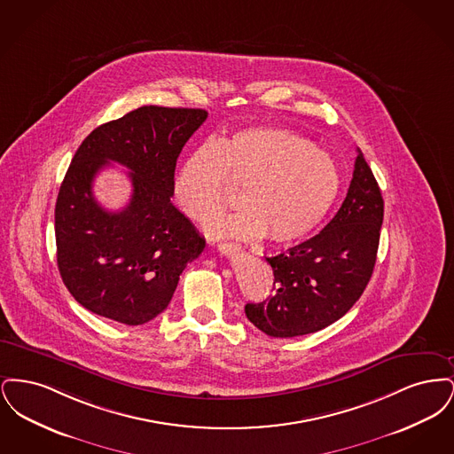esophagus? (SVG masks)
<instances>
[{"label":"esophagus","mask_w":454,"mask_h":454,"mask_svg":"<svg viewBox=\"0 0 454 454\" xmlns=\"http://www.w3.org/2000/svg\"><path fill=\"white\" fill-rule=\"evenodd\" d=\"M241 250L239 243H219V252L223 255H231V254H238Z\"/></svg>","instance_id":"obj_1"}]
</instances>
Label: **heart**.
Wrapping results in <instances>:
<instances>
[{
	"label": "heart",
	"instance_id": "1",
	"mask_svg": "<svg viewBox=\"0 0 454 454\" xmlns=\"http://www.w3.org/2000/svg\"><path fill=\"white\" fill-rule=\"evenodd\" d=\"M226 184L241 191L243 209L215 221L211 233L289 245L324 221L340 192V172L301 134L255 126L192 153L175 176V202L206 224L226 206Z\"/></svg>",
	"mask_w": 454,
	"mask_h": 454
}]
</instances>
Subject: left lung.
<instances>
[{"label":"left lung","mask_w":454,"mask_h":454,"mask_svg":"<svg viewBox=\"0 0 454 454\" xmlns=\"http://www.w3.org/2000/svg\"><path fill=\"white\" fill-rule=\"evenodd\" d=\"M385 202L378 182L357 150L346 199L324 230L276 257L274 294L248 302L247 318L270 337L318 332L342 318L372 276Z\"/></svg>","instance_id":"8db88e82"}]
</instances>
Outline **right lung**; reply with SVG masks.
Returning <instances> with one entry per match:
<instances>
[{
    "label": "right lung",
    "mask_w": 454,
    "mask_h": 454,
    "mask_svg": "<svg viewBox=\"0 0 454 454\" xmlns=\"http://www.w3.org/2000/svg\"><path fill=\"white\" fill-rule=\"evenodd\" d=\"M207 119L202 108L145 106L91 130L74 153L56 200L58 267L91 313L143 325L172 300L180 274L206 239L172 204L178 154ZM110 162L130 170L133 195L104 210L92 180Z\"/></svg>",
    "instance_id": "right-lung-1"
}]
</instances>
